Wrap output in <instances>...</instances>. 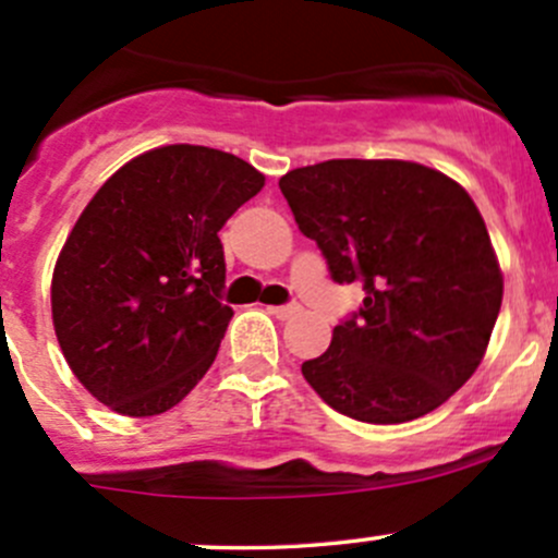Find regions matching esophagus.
<instances>
[{
	"label": "esophagus",
	"instance_id": "esophagus-1",
	"mask_svg": "<svg viewBox=\"0 0 558 558\" xmlns=\"http://www.w3.org/2000/svg\"><path fill=\"white\" fill-rule=\"evenodd\" d=\"M301 312V306H268V314H274L277 319H292Z\"/></svg>",
	"mask_w": 558,
	"mask_h": 558
}]
</instances>
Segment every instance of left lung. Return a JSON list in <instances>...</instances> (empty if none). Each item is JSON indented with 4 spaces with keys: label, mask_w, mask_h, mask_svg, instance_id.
Returning <instances> with one entry per match:
<instances>
[{
    "label": "left lung",
    "mask_w": 558,
    "mask_h": 558,
    "mask_svg": "<svg viewBox=\"0 0 558 558\" xmlns=\"http://www.w3.org/2000/svg\"><path fill=\"white\" fill-rule=\"evenodd\" d=\"M281 193L338 284L363 306L303 376L327 405L403 424L444 405L484 360L502 271L468 191L413 160L341 158L287 171Z\"/></svg>",
    "instance_id": "left-lung-1"
}]
</instances>
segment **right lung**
I'll use <instances>...</instances> for the list:
<instances>
[{
	"label": "right lung",
	"instance_id": "obj_1",
	"mask_svg": "<svg viewBox=\"0 0 558 558\" xmlns=\"http://www.w3.org/2000/svg\"><path fill=\"white\" fill-rule=\"evenodd\" d=\"M263 185L236 155L166 145L90 198L56 260L50 306L69 367L99 403L155 416L204 378L233 317L217 231Z\"/></svg>",
	"mask_w": 558,
	"mask_h": 558
}]
</instances>
